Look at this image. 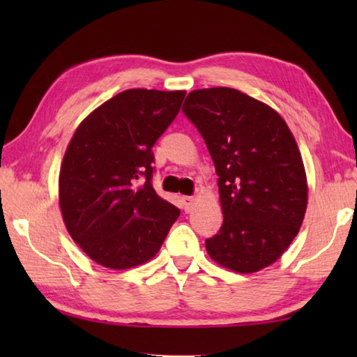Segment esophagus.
<instances>
[{"instance_id":"34e87169","label":"esophagus","mask_w":357,"mask_h":357,"mask_svg":"<svg viewBox=\"0 0 357 357\" xmlns=\"http://www.w3.org/2000/svg\"><path fill=\"white\" fill-rule=\"evenodd\" d=\"M193 204H195V200L192 197H183V208L185 213H190L193 209Z\"/></svg>"}]
</instances>
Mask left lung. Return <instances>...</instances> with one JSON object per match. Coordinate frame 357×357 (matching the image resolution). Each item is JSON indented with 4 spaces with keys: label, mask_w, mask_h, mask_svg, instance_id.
I'll list each match as a JSON object with an SVG mask.
<instances>
[{
    "label": "left lung",
    "mask_w": 357,
    "mask_h": 357,
    "mask_svg": "<svg viewBox=\"0 0 357 357\" xmlns=\"http://www.w3.org/2000/svg\"><path fill=\"white\" fill-rule=\"evenodd\" d=\"M183 110L219 176L223 223L206 239L209 257L241 274L268 268L293 243L307 209L305 168L291 130L274 108L234 88L195 89Z\"/></svg>",
    "instance_id": "left-lung-1"
}]
</instances>
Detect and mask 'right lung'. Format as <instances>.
<instances>
[{
    "label": "right lung",
    "mask_w": 357,
    "mask_h": 357,
    "mask_svg": "<svg viewBox=\"0 0 357 357\" xmlns=\"http://www.w3.org/2000/svg\"><path fill=\"white\" fill-rule=\"evenodd\" d=\"M185 91L126 89L96 108L72 135L59 170V209L70 238L110 269L149 261L181 211L157 195L153 148Z\"/></svg>",
    "instance_id": "add662e5"
}]
</instances>
